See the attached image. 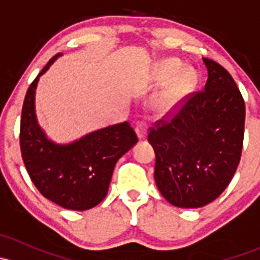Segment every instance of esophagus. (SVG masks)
Returning a JSON list of instances; mask_svg holds the SVG:
<instances>
[{"instance_id": "esophagus-1", "label": "esophagus", "mask_w": 260, "mask_h": 260, "mask_svg": "<svg viewBox=\"0 0 260 260\" xmlns=\"http://www.w3.org/2000/svg\"><path fill=\"white\" fill-rule=\"evenodd\" d=\"M136 133H137V137L140 140H145L147 136V124L143 122H138L136 124Z\"/></svg>"}]
</instances>
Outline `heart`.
Masks as SVG:
<instances>
[{
    "label": "heart",
    "instance_id": "1",
    "mask_svg": "<svg viewBox=\"0 0 260 260\" xmlns=\"http://www.w3.org/2000/svg\"><path fill=\"white\" fill-rule=\"evenodd\" d=\"M182 70V65L176 60H164L154 72V79L166 84L164 89L152 99L151 109L157 115H166L180 106L186 95L192 90L196 83V74L191 70Z\"/></svg>",
    "mask_w": 260,
    "mask_h": 260
}]
</instances>
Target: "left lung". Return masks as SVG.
<instances>
[{"mask_svg":"<svg viewBox=\"0 0 260 260\" xmlns=\"http://www.w3.org/2000/svg\"><path fill=\"white\" fill-rule=\"evenodd\" d=\"M205 89L191 93L171 119L151 127L154 181L177 208L196 209L219 198L242 157L245 104L226 69L203 57Z\"/></svg>","mask_w":260,"mask_h":260,"instance_id":"obj_1","label":"left lung"}]
</instances>
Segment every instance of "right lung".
<instances>
[{
	"label": "right lung",
	"mask_w": 260,
	"mask_h": 260,
	"mask_svg": "<svg viewBox=\"0 0 260 260\" xmlns=\"http://www.w3.org/2000/svg\"><path fill=\"white\" fill-rule=\"evenodd\" d=\"M60 55L49 60L27 89L21 113V154L44 198L64 209L84 211L103 201L115 164L138 138L128 122L94 131L69 145L46 137L36 119L35 91L41 75Z\"/></svg>",
	"instance_id": "right-lung-1"
}]
</instances>
